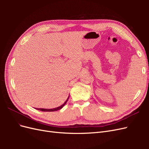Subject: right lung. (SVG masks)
<instances>
[{
  "instance_id": "right-lung-1",
  "label": "right lung",
  "mask_w": 149,
  "mask_h": 149,
  "mask_svg": "<svg viewBox=\"0 0 149 149\" xmlns=\"http://www.w3.org/2000/svg\"><path fill=\"white\" fill-rule=\"evenodd\" d=\"M69 96H68V97L67 98L66 101L61 106H60L59 107H56V108H53V109H43V108H37V109L39 110V111H44V112H53V111H56L58 110H60L66 104V103L67 102L68 100V99H69Z\"/></svg>"
}]
</instances>
